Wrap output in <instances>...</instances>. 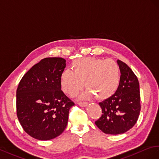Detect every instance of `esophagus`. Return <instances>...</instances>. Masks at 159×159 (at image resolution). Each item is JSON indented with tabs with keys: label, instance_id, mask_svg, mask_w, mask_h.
Here are the masks:
<instances>
[{
	"label": "esophagus",
	"instance_id": "esophagus-1",
	"mask_svg": "<svg viewBox=\"0 0 159 159\" xmlns=\"http://www.w3.org/2000/svg\"><path fill=\"white\" fill-rule=\"evenodd\" d=\"M78 105L81 107H85L87 106L88 104H87V102H79Z\"/></svg>",
	"mask_w": 159,
	"mask_h": 159
}]
</instances>
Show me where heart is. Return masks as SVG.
Segmentation results:
<instances>
[{
  "mask_svg": "<svg viewBox=\"0 0 159 159\" xmlns=\"http://www.w3.org/2000/svg\"><path fill=\"white\" fill-rule=\"evenodd\" d=\"M72 67L74 71L66 69L61 76L62 90L71 97L83 89L84 82L88 90L80 95V99L95 95L99 100H105L114 95L119 87L120 70L115 61L83 58L75 61Z\"/></svg>",
  "mask_w": 159,
  "mask_h": 159,
  "instance_id": "obj_1",
  "label": "heart"
}]
</instances>
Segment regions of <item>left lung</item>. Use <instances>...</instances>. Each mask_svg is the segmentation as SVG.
Segmentation results:
<instances>
[{
  "instance_id": "8db88e82",
  "label": "left lung",
  "mask_w": 159,
  "mask_h": 159,
  "mask_svg": "<svg viewBox=\"0 0 159 159\" xmlns=\"http://www.w3.org/2000/svg\"><path fill=\"white\" fill-rule=\"evenodd\" d=\"M120 83L114 95L99 102L102 115L95 122L104 133L119 134L133 128L140 114V89L137 77L130 67L119 60Z\"/></svg>"
}]
</instances>
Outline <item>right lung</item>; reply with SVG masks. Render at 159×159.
Listing matches in <instances>:
<instances>
[{"mask_svg": "<svg viewBox=\"0 0 159 159\" xmlns=\"http://www.w3.org/2000/svg\"><path fill=\"white\" fill-rule=\"evenodd\" d=\"M66 67L62 58H45L23 76L16 90V113L30 137L48 140L66 127L75 105L61 90V76Z\"/></svg>", "mask_w": 159, "mask_h": 159, "instance_id": "obj_1", "label": "right lung"}]
</instances>
